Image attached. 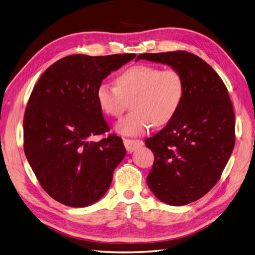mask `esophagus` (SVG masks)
<instances>
[{
	"label": "esophagus",
	"mask_w": 255,
	"mask_h": 255,
	"mask_svg": "<svg viewBox=\"0 0 255 255\" xmlns=\"http://www.w3.org/2000/svg\"><path fill=\"white\" fill-rule=\"evenodd\" d=\"M123 143H125L127 151L129 153L134 152L136 149L139 148V146L143 145V141L138 139H123Z\"/></svg>",
	"instance_id": "obj_1"
}]
</instances>
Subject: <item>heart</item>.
<instances>
[{
	"label": "heart",
	"mask_w": 255,
	"mask_h": 255,
	"mask_svg": "<svg viewBox=\"0 0 255 255\" xmlns=\"http://www.w3.org/2000/svg\"><path fill=\"white\" fill-rule=\"evenodd\" d=\"M117 86L103 82L97 88V101L101 111L118 118L125 112L127 101L133 98L132 114L119 121L116 129L122 135L140 136L155 126H164L172 119L183 101L185 83L174 69L161 70L150 65L128 68L116 79Z\"/></svg>",
	"instance_id": "obj_1"
}]
</instances>
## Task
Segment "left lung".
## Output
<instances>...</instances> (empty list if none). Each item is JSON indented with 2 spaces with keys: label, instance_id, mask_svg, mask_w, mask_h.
<instances>
[{
  "label": "left lung",
  "instance_id": "1",
  "mask_svg": "<svg viewBox=\"0 0 255 255\" xmlns=\"http://www.w3.org/2000/svg\"><path fill=\"white\" fill-rule=\"evenodd\" d=\"M139 59L170 66L185 83L172 119L145 139L154 154L146 183L161 202L191 203L218 182L234 149L235 116L228 89L214 69L192 53H145Z\"/></svg>",
  "mask_w": 255,
  "mask_h": 255
}]
</instances>
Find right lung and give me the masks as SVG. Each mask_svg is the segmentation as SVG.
<instances>
[{
	"mask_svg": "<svg viewBox=\"0 0 255 255\" xmlns=\"http://www.w3.org/2000/svg\"><path fill=\"white\" fill-rule=\"evenodd\" d=\"M135 57L75 54L50 66L35 85L23 120L24 153L41 187L59 203L85 207L109 190L127 150L116 135L92 140L110 129L97 88Z\"/></svg>",
	"mask_w": 255,
	"mask_h": 255,
	"instance_id": "1",
	"label": "right lung"
}]
</instances>
